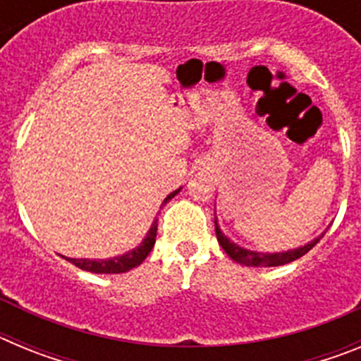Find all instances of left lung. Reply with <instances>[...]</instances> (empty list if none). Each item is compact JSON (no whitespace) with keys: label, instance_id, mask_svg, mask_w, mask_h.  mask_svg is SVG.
Listing matches in <instances>:
<instances>
[{"label":"left lung","instance_id":"obj_1","mask_svg":"<svg viewBox=\"0 0 361 361\" xmlns=\"http://www.w3.org/2000/svg\"><path fill=\"white\" fill-rule=\"evenodd\" d=\"M215 233H216V240L222 245V250L228 253V257L235 262L242 264V266H251V267H273V266H283V264H289L296 258L304 257L309 250H312L314 245L320 242L322 237L314 238L309 244L302 245V247H296V250L291 251H282V253H258V251H250L244 250L240 245H237L235 242L229 240L224 233L220 231L219 224L215 220Z\"/></svg>","mask_w":361,"mask_h":361}]
</instances>
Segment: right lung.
Listing matches in <instances>:
<instances>
[{
  "mask_svg": "<svg viewBox=\"0 0 361 361\" xmlns=\"http://www.w3.org/2000/svg\"><path fill=\"white\" fill-rule=\"evenodd\" d=\"M178 191H180V188L166 197L164 202L162 204H166L168 200L173 199ZM157 222H159L157 219L153 220L152 228H149L148 235H146L145 240L141 242V245H137L135 250L121 255V257L108 258V260H90V258H66V260H68V262H72L75 267H79V269L90 271V273H99V275H101V273H106V275L126 273V271L133 269V267H137L139 264H142V260H145V258L149 255L153 244H155V237H157Z\"/></svg>",
  "mask_w": 361,
  "mask_h": 361,
  "instance_id": "right-lung-1",
  "label": "right lung"
}]
</instances>
